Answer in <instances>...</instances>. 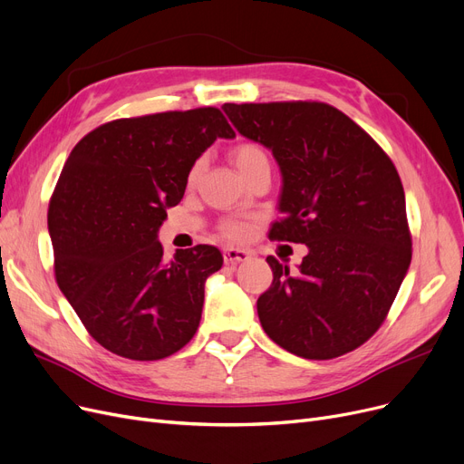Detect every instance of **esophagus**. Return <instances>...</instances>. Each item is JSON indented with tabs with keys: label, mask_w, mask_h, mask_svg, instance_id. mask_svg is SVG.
<instances>
[{
	"label": "esophagus",
	"mask_w": 464,
	"mask_h": 464,
	"mask_svg": "<svg viewBox=\"0 0 464 464\" xmlns=\"http://www.w3.org/2000/svg\"><path fill=\"white\" fill-rule=\"evenodd\" d=\"M250 256H252V252L245 250V248H226L224 250L226 264H240V261H246Z\"/></svg>",
	"instance_id": "34e87169"
}]
</instances>
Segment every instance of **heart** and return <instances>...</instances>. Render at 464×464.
<instances>
[{
  "label": "heart",
  "mask_w": 464,
  "mask_h": 464,
  "mask_svg": "<svg viewBox=\"0 0 464 464\" xmlns=\"http://www.w3.org/2000/svg\"><path fill=\"white\" fill-rule=\"evenodd\" d=\"M231 160L235 163V167L240 170V174H243L245 178L256 170L257 167L261 165H267L269 163V157L266 153V150L261 148L259 144H254V142H240L237 144L233 150H231ZM200 170V160L198 163H195V167L191 169V174L189 178L195 179L197 174ZM245 226L238 224V221H224L221 224V233H224L227 238H243L245 237Z\"/></svg>",
  "instance_id": "heart-1"
}]
</instances>
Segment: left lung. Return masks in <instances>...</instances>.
<instances>
[{"label": "left lung", "mask_w": 464, "mask_h": 464, "mask_svg": "<svg viewBox=\"0 0 464 464\" xmlns=\"http://www.w3.org/2000/svg\"><path fill=\"white\" fill-rule=\"evenodd\" d=\"M235 129L269 148L282 172L269 238L307 245L297 273L273 256L257 297L266 334L288 353L330 360L385 322L411 261L406 197L391 157L337 108L295 100L224 104Z\"/></svg>", "instance_id": "8db88e82"}]
</instances>
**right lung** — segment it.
<instances>
[{"instance_id": "add662e5", "label": "right lung", "mask_w": 464, "mask_h": 464, "mask_svg": "<svg viewBox=\"0 0 464 464\" xmlns=\"http://www.w3.org/2000/svg\"><path fill=\"white\" fill-rule=\"evenodd\" d=\"M233 136L224 113L208 106L115 119L72 150L47 212L54 278L110 353L160 360L195 335L205 280L224 256L197 245L165 261L157 231L200 153Z\"/></svg>"}]
</instances>
